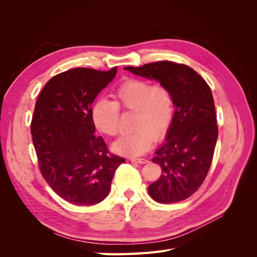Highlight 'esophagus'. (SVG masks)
Wrapping results in <instances>:
<instances>
[{"instance_id": "esophagus-1", "label": "esophagus", "mask_w": 257, "mask_h": 257, "mask_svg": "<svg viewBox=\"0 0 257 257\" xmlns=\"http://www.w3.org/2000/svg\"><path fill=\"white\" fill-rule=\"evenodd\" d=\"M130 161L138 163V164H146V163H148L147 159H142V158H130Z\"/></svg>"}]
</instances>
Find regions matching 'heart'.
<instances>
[{
	"instance_id": "1",
	"label": "heart",
	"mask_w": 257,
	"mask_h": 257,
	"mask_svg": "<svg viewBox=\"0 0 257 257\" xmlns=\"http://www.w3.org/2000/svg\"><path fill=\"white\" fill-rule=\"evenodd\" d=\"M113 102L99 99L93 105L91 118L95 127L107 136L119 133L120 110L134 112L133 133L116 141L112 149L126 157L144 154L155 138L164 137L175 115L173 93L166 85L152 84L144 79H127L113 92Z\"/></svg>"
}]
</instances>
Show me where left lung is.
Here are the masks:
<instances>
[{"mask_svg": "<svg viewBox=\"0 0 257 257\" xmlns=\"http://www.w3.org/2000/svg\"><path fill=\"white\" fill-rule=\"evenodd\" d=\"M124 69L166 85L174 96L172 126L152 159L162 174L148 188L149 195L161 204L189 198L205 181L217 139L211 89L193 68L175 62L159 61Z\"/></svg>", "mask_w": 257, "mask_h": 257, "instance_id": "left-lung-1", "label": "left lung"}]
</instances>
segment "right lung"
<instances>
[{
  "mask_svg": "<svg viewBox=\"0 0 257 257\" xmlns=\"http://www.w3.org/2000/svg\"><path fill=\"white\" fill-rule=\"evenodd\" d=\"M116 74L77 67L60 73L38 96L31 134L38 167L60 197L92 206L110 192L115 169L125 159L108 151L91 118L92 103Z\"/></svg>",
  "mask_w": 257,
  "mask_h": 257,
  "instance_id": "add662e5",
  "label": "right lung"
}]
</instances>
